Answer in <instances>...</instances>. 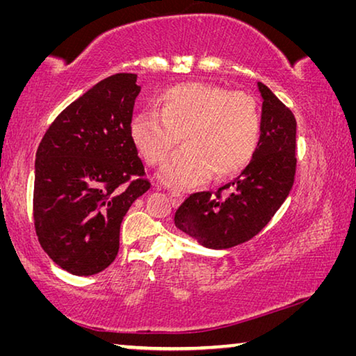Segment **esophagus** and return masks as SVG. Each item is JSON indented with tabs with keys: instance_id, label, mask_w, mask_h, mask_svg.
<instances>
[{
	"instance_id": "1",
	"label": "esophagus",
	"mask_w": 356,
	"mask_h": 356,
	"mask_svg": "<svg viewBox=\"0 0 356 356\" xmlns=\"http://www.w3.org/2000/svg\"><path fill=\"white\" fill-rule=\"evenodd\" d=\"M170 200H171V204L174 207H177V206H180V204H182V201H184V196L180 195V193H176V191H172V193H170Z\"/></svg>"
}]
</instances>
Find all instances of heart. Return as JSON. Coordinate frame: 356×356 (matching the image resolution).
<instances>
[{"mask_svg":"<svg viewBox=\"0 0 356 356\" xmlns=\"http://www.w3.org/2000/svg\"><path fill=\"white\" fill-rule=\"evenodd\" d=\"M156 108L131 119L130 136L150 166L163 163L179 141L184 143L160 172L161 182L171 188L201 184L210 171L215 177L234 176L256 154L262 116L250 94L184 83L166 89Z\"/></svg>","mask_w":356,"mask_h":356,"instance_id":"heart-1","label":"heart"}]
</instances>
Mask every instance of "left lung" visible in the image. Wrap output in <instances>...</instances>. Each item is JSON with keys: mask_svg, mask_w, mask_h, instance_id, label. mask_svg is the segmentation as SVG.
I'll return each instance as SVG.
<instances>
[{"mask_svg": "<svg viewBox=\"0 0 356 356\" xmlns=\"http://www.w3.org/2000/svg\"><path fill=\"white\" fill-rule=\"evenodd\" d=\"M261 141L238 176L212 191L193 193L174 215V225L206 248L226 250L257 236L273 218L292 190L297 170V120L265 86ZM228 190L222 197L220 193Z\"/></svg>", "mask_w": 356, "mask_h": 356, "instance_id": "8db88e82", "label": "left lung"}]
</instances>
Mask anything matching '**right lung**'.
<instances>
[{"mask_svg":"<svg viewBox=\"0 0 356 356\" xmlns=\"http://www.w3.org/2000/svg\"><path fill=\"white\" fill-rule=\"evenodd\" d=\"M140 91L135 74L99 81L53 120L35 152V234L51 261L72 275L111 265L120 222L150 188L130 136Z\"/></svg>","mask_w":356,"mask_h":356,"instance_id":"right-lung-1","label":"right lung"}]
</instances>
